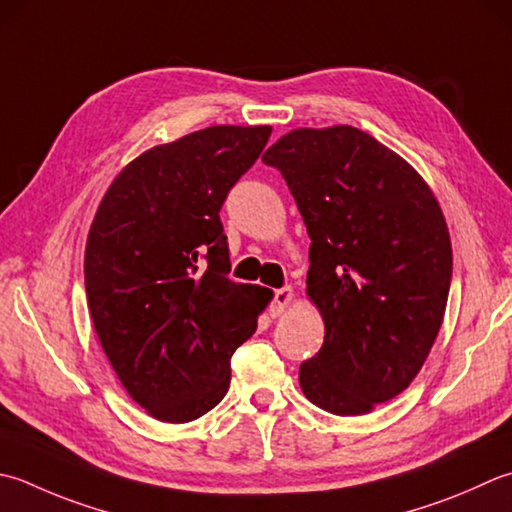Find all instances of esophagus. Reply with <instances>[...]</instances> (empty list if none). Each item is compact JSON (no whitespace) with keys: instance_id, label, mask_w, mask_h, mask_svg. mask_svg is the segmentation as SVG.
Listing matches in <instances>:
<instances>
[{"instance_id":"1","label":"esophagus","mask_w":512,"mask_h":512,"mask_svg":"<svg viewBox=\"0 0 512 512\" xmlns=\"http://www.w3.org/2000/svg\"><path fill=\"white\" fill-rule=\"evenodd\" d=\"M293 302V288H279L275 290L273 302H270V317H282L286 313V308Z\"/></svg>"}]
</instances>
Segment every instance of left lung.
Returning <instances> with one entry per match:
<instances>
[{"mask_svg": "<svg viewBox=\"0 0 512 512\" xmlns=\"http://www.w3.org/2000/svg\"><path fill=\"white\" fill-rule=\"evenodd\" d=\"M310 237L306 295L324 344L299 386L333 415H366L422 370L442 328L453 248L424 177L355 126L295 128L264 153Z\"/></svg>", "mask_w": 512, "mask_h": 512, "instance_id": "obj_1", "label": "left lung"}]
</instances>
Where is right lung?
Listing matches in <instances>:
<instances>
[{
	"instance_id": "add662e5",
	"label": "right lung",
	"mask_w": 512,
	"mask_h": 512,
	"mask_svg": "<svg viewBox=\"0 0 512 512\" xmlns=\"http://www.w3.org/2000/svg\"><path fill=\"white\" fill-rule=\"evenodd\" d=\"M270 126H208L122 168L88 230V310L110 366L150 417L186 424L222 402L230 357L273 290L228 279L219 222Z\"/></svg>"
}]
</instances>
